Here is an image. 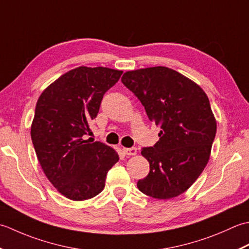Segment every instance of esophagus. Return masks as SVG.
I'll return each instance as SVG.
<instances>
[{
	"label": "esophagus",
	"mask_w": 249,
	"mask_h": 249,
	"mask_svg": "<svg viewBox=\"0 0 249 249\" xmlns=\"http://www.w3.org/2000/svg\"><path fill=\"white\" fill-rule=\"evenodd\" d=\"M124 154L125 156H134L136 155V148L135 147H130V148H124Z\"/></svg>",
	"instance_id": "esophagus-1"
}]
</instances>
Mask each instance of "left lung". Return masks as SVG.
<instances>
[{
	"label": "left lung",
	"mask_w": 249,
	"mask_h": 249,
	"mask_svg": "<svg viewBox=\"0 0 249 249\" xmlns=\"http://www.w3.org/2000/svg\"><path fill=\"white\" fill-rule=\"evenodd\" d=\"M121 82L160 126L159 141L142 148L150 170L138 188L160 200L184 194L204 170L215 140L209 98L192 80L164 67L130 71Z\"/></svg>",
	"instance_id": "left-lung-1"
}]
</instances>
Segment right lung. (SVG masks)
<instances>
[{
  "label": "right lung",
  "mask_w": 249,
  "mask_h": 249,
  "mask_svg": "<svg viewBox=\"0 0 249 249\" xmlns=\"http://www.w3.org/2000/svg\"><path fill=\"white\" fill-rule=\"evenodd\" d=\"M121 74L103 67H79L59 77L37 101L31 126L35 153L49 181L70 200L99 195L107 172L119 160L113 148L87 135L103 95Z\"/></svg>",
  "instance_id": "1"
}]
</instances>
